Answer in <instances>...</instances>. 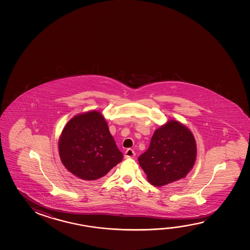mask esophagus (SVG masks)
Wrapping results in <instances>:
<instances>
[{
    "label": "esophagus",
    "mask_w": 250,
    "mask_h": 250,
    "mask_svg": "<svg viewBox=\"0 0 250 250\" xmlns=\"http://www.w3.org/2000/svg\"><path fill=\"white\" fill-rule=\"evenodd\" d=\"M135 151H133L132 149H127L125 152V159H131V158H134L135 157Z\"/></svg>",
    "instance_id": "esophagus-1"
}]
</instances>
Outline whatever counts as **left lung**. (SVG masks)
I'll return each mask as SVG.
<instances>
[{
    "instance_id": "1",
    "label": "left lung",
    "mask_w": 250,
    "mask_h": 250,
    "mask_svg": "<svg viewBox=\"0 0 250 250\" xmlns=\"http://www.w3.org/2000/svg\"><path fill=\"white\" fill-rule=\"evenodd\" d=\"M196 143L184 125L171 120L156 130L147 151L139 162L156 187L165 186L187 176L196 160Z\"/></svg>"
}]
</instances>
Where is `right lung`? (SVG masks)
Wrapping results in <instances>:
<instances>
[{"mask_svg": "<svg viewBox=\"0 0 250 250\" xmlns=\"http://www.w3.org/2000/svg\"><path fill=\"white\" fill-rule=\"evenodd\" d=\"M62 163L84 180H99L123 160L102 115L92 111L70 119L59 139Z\"/></svg>", "mask_w": 250, "mask_h": 250, "instance_id": "1", "label": "right lung"}]
</instances>
